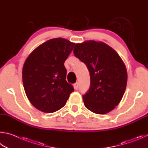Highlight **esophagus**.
<instances>
[{"instance_id":"1","label":"esophagus","mask_w":148,"mask_h":148,"mask_svg":"<svg viewBox=\"0 0 148 148\" xmlns=\"http://www.w3.org/2000/svg\"><path fill=\"white\" fill-rule=\"evenodd\" d=\"M73 87H74V88L75 89V90L78 89V87H79V83H78V82H76V83H75L73 84Z\"/></svg>"}]
</instances>
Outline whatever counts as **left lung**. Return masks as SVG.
Listing matches in <instances>:
<instances>
[{
	"mask_svg": "<svg viewBox=\"0 0 148 148\" xmlns=\"http://www.w3.org/2000/svg\"><path fill=\"white\" fill-rule=\"evenodd\" d=\"M73 53L90 72V87L83 95L85 107L98 114L112 111L122 99L127 82L121 57L107 44L94 40L77 43Z\"/></svg>",
	"mask_w": 148,
	"mask_h": 148,
	"instance_id": "obj_1",
	"label": "left lung"
}]
</instances>
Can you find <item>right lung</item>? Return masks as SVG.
Instances as JSON below:
<instances>
[{
	"label": "right lung",
	"instance_id": "add662e5",
	"mask_svg": "<svg viewBox=\"0 0 148 148\" xmlns=\"http://www.w3.org/2000/svg\"><path fill=\"white\" fill-rule=\"evenodd\" d=\"M75 43L58 38L45 41L31 53L23 65L22 77L26 95L34 107L52 113L66 105L73 92L66 81L64 62Z\"/></svg>",
	"mask_w": 148,
	"mask_h": 148
}]
</instances>
